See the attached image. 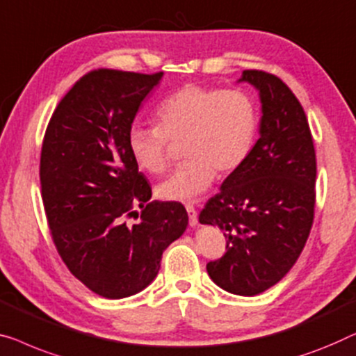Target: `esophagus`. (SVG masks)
Listing matches in <instances>:
<instances>
[{"mask_svg":"<svg viewBox=\"0 0 356 356\" xmlns=\"http://www.w3.org/2000/svg\"><path fill=\"white\" fill-rule=\"evenodd\" d=\"M186 210H188V215H189V225H191V226H195V225L199 223V221H197V212H195L194 205L188 204V205H186Z\"/></svg>","mask_w":356,"mask_h":356,"instance_id":"esophagus-1","label":"esophagus"}]
</instances>
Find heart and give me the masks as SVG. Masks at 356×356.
Segmentation results:
<instances>
[{
    "mask_svg": "<svg viewBox=\"0 0 356 356\" xmlns=\"http://www.w3.org/2000/svg\"><path fill=\"white\" fill-rule=\"evenodd\" d=\"M157 127L133 125L128 152L136 167L161 175L170 163L168 140L183 141L188 159L157 186V195L172 202H193L216 178L239 170L254 149L259 111L241 90L183 86L156 109Z\"/></svg>",
    "mask_w": 356,
    "mask_h": 356,
    "instance_id": "b5f03b06",
    "label": "heart"
}]
</instances>
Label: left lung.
Returning <instances> with one entry per match:
<instances>
[{"label": "left lung", "mask_w": 356, "mask_h": 356, "mask_svg": "<svg viewBox=\"0 0 356 356\" xmlns=\"http://www.w3.org/2000/svg\"><path fill=\"white\" fill-rule=\"evenodd\" d=\"M259 91L260 138L199 215L226 238L221 259L207 264L216 286L252 297L280 282L300 257L315 212L316 156L307 115L284 81L244 70L238 83Z\"/></svg>", "instance_id": "obj_1"}]
</instances>
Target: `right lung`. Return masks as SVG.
Instances as JSON below:
<instances>
[{"label":"right lung","instance_id":"obj_1","mask_svg":"<svg viewBox=\"0 0 356 356\" xmlns=\"http://www.w3.org/2000/svg\"><path fill=\"white\" fill-rule=\"evenodd\" d=\"M163 74L96 69L56 107L41 147L46 218L60 259L97 296H135L156 280L162 254L188 226L179 202H151L127 138ZM142 218L130 227L127 216Z\"/></svg>","mask_w":356,"mask_h":356}]
</instances>
